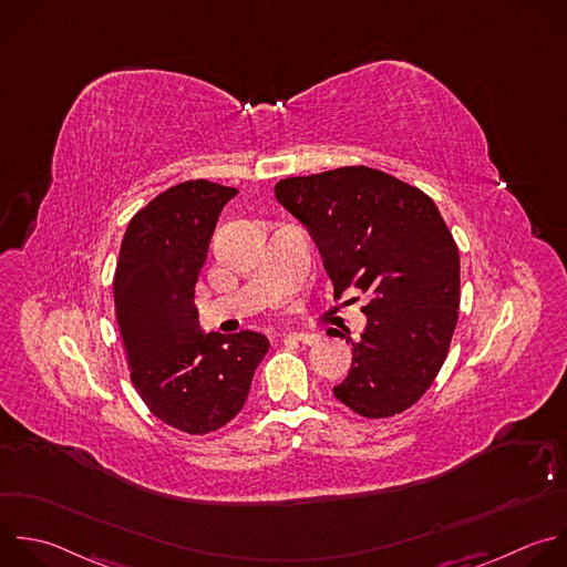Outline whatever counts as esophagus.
<instances>
[{"instance_id":"34e87169","label":"esophagus","mask_w":567,"mask_h":567,"mask_svg":"<svg viewBox=\"0 0 567 567\" xmlns=\"http://www.w3.org/2000/svg\"><path fill=\"white\" fill-rule=\"evenodd\" d=\"M285 338L302 342V344H316L320 340L318 333H302V331H289V333H285Z\"/></svg>"}]
</instances>
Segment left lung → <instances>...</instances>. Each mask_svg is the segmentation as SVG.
<instances>
[{"label":"left lung","mask_w":567,"mask_h":567,"mask_svg":"<svg viewBox=\"0 0 567 567\" xmlns=\"http://www.w3.org/2000/svg\"><path fill=\"white\" fill-rule=\"evenodd\" d=\"M276 200L316 240L340 296H369L367 327L333 396L364 419L412 408L439 375L458 320V247L421 188L369 166L285 177Z\"/></svg>","instance_id":"left-lung-1"}]
</instances>
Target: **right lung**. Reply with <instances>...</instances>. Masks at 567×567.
<instances>
[{
	"label": "right lung",
	"mask_w": 567,
	"mask_h": 567,
	"mask_svg": "<svg viewBox=\"0 0 567 567\" xmlns=\"http://www.w3.org/2000/svg\"><path fill=\"white\" fill-rule=\"evenodd\" d=\"M234 186L186 179L142 207L128 223L115 267V318L131 383L162 423L209 434L225 427L249 396L269 349L258 331L203 333L196 282Z\"/></svg>",
	"instance_id": "obj_1"
}]
</instances>
